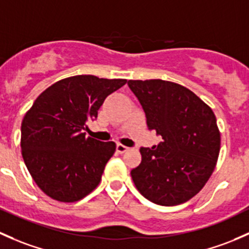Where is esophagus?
Returning a JSON list of instances; mask_svg holds the SVG:
<instances>
[{
	"instance_id": "obj_1",
	"label": "esophagus",
	"mask_w": 249,
	"mask_h": 249,
	"mask_svg": "<svg viewBox=\"0 0 249 249\" xmlns=\"http://www.w3.org/2000/svg\"><path fill=\"white\" fill-rule=\"evenodd\" d=\"M129 150V148L127 147V146H124V145H122V143H117L116 145V151H117V153H124V152H127V151Z\"/></svg>"
}]
</instances>
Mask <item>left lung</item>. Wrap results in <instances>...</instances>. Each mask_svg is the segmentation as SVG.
Segmentation results:
<instances>
[{
    "label": "left lung",
    "instance_id": "8db88e82",
    "mask_svg": "<svg viewBox=\"0 0 249 249\" xmlns=\"http://www.w3.org/2000/svg\"><path fill=\"white\" fill-rule=\"evenodd\" d=\"M146 114L148 129L163 142L142 147V163L130 171L138 191L155 204L174 206L201 191L216 168L220 133L212 109L173 81L128 80Z\"/></svg>",
    "mask_w": 249,
    "mask_h": 249
}]
</instances>
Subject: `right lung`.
Listing matches in <instances>:
<instances>
[{"label": "right lung", "instance_id": "1", "mask_svg": "<svg viewBox=\"0 0 249 249\" xmlns=\"http://www.w3.org/2000/svg\"><path fill=\"white\" fill-rule=\"evenodd\" d=\"M125 79L75 75L49 86L25 114L21 155L38 187L51 199L74 202L99 184L116 143L86 137V122L97 119L109 94Z\"/></svg>", "mask_w": 249, "mask_h": 249}]
</instances>
